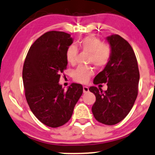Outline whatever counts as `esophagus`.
Segmentation results:
<instances>
[{"mask_svg": "<svg viewBox=\"0 0 155 155\" xmlns=\"http://www.w3.org/2000/svg\"><path fill=\"white\" fill-rule=\"evenodd\" d=\"M89 91V88L87 86H83V93H88Z\"/></svg>", "mask_w": 155, "mask_h": 155, "instance_id": "obj_1", "label": "esophagus"}]
</instances>
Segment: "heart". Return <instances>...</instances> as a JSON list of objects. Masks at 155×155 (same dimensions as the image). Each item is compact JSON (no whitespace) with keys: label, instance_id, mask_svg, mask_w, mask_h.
Segmentation results:
<instances>
[{"label":"heart","instance_id":"1","mask_svg":"<svg viewBox=\"0 0 155 155\" xmlns=\"http://www.w3.org/2000/svg\"><path fill=\"white\" fill-rule=\"evenodd\" d=\"M80 48L83 51L89 53L88 62L93 63L97 67H104L108 64L112 56V48L107 43H101V40L94 36H88L78 42ZM78 49L74 45H70L66 52L67 62L73 64L77 58ZM94 74V70L90 67H79L74 71V81L81 83H88Z\"/></svg>","mask_w":155,"mask_h":155}]
</instances>
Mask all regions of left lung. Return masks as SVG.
Wrapping results in <instances>:
<instances>
[{
  "label": "left lung",
  "mask_w": 155,
  "mask_h": 155,
  "mask_svg": "<svg viewBox=\"0 0 155 155\" xmlns=\"http://www.w3.org/2000/svg\"><path fill=\"white\" fill-rule=\"evenodd\" d=\"M107 40L112 48V56L94 83H107V90L91 86L89 91L96 96L92 107L94 117L99 123L112 125L123 120L134 106L140 75L137 59L128 42L118 35L108 36Z\"/></svg>",
  "instance_id": "8db88e82"
}]
</instances>
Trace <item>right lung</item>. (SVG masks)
<instances>
[{"label": "right lung", "instance_id": "obj_1", "mask_svg": "<svg viewBox=\"0 0 155 155\" xmlns=\"http://www.w3.org/2000/svg\"><path fill=\"white\" fill-rule=\"evenodd\" d=\"M73 43L70 34L45 32L31 45L24 63L23 84L27 104L42 123L57 128L67 123L83 94V86L72 83L65 91L60 74L67 68L66 52Z\"/></svg>", "mask_w": 155, "mask_h": 155}]
</instances>
